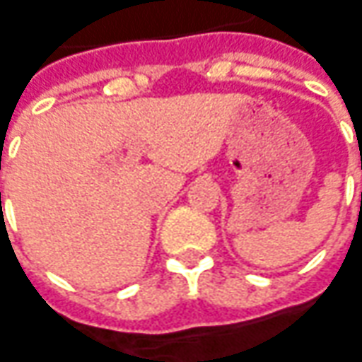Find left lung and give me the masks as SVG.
<instances>
[{
  "mask_svg": "<svg viewBox=\"0 0 362 362\" xmlns=\"http://www.w3.org/2000/svg\"><path fill=\"white\" fill-rule=\"evenodd\" d=\"M361 168H362V164H361Z\"/></svg>",
  "mask_w": 362,
  "mask_h": 362,
  "instance_id": "8db88e82",
  "label": "left lung"
}]
</instances>
